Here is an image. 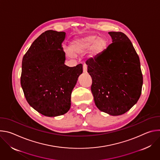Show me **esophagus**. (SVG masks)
<instances>
[{
    "label": "esophagus",
    "mask_w": 160,
    "mask_h": 160,
    "mask_svg": "<svg viewBox=\"0 0 160 160\" xmlns=\"http://www.w3.org/2000/svg\"><path fill=\"white\" fill-rule=\"evenodd\" d=\"M83 73L87 72V66L85 64L83 65Z\"/></svg>",
    "instance_id": "1"
}]
</instances>
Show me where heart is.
I'll return each mask as SVG.
<instances>
[{
    "mask_svg": "<svg viewBox=\"0 0 160 160\" xmlns=\"http://www.w3.org/2000/svg\"><path fill=\"white\" fill-rule=\"evenodd\" d=\"M107 45L108 40L106 38L98 37L96 35H89L73 40L70 51L67 52L70 56H72L83 54L89 51V56L94 58L104 52Z\"/></svg>",
    "mask_w": 160,
    "mask_h": 160,
    "instance_id": "1",
    "label": "heart"
}]
</instances>
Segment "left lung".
Segmentation results:
<instances>
[{
	"instance_id": "8db88e82",
	"label": "left lung",
	"mask_w": 160,
	"mask_h": 160,
	"mask_svg": "<svg viewBox=\"0 0 160 160\" xmlns=\"http://www.w3.org/2000/svg\"><path fill=\"white\" fill-rule=\"evenodd\" d=\"M112 42L104 52L86 61L92 77L91 91L98 108L110 115H121L138 101L143 77L139 57L122 32H110Z\"/></svg>"
}]
</instances>
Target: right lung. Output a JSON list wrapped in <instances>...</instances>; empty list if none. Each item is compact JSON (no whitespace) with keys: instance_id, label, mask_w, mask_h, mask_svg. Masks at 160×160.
<instances>
[{"instance_id":"add662e5","label":"right lung","mask_w":160,"mask_h":160,"mask_svg":"<svg viewBox=\"0 0 160 160\" xmlns=\"http://www.w3.org/2000/svg\"><path fill=\"white\" fill-rule=\"evenodd\" d=\"M66 33L48 30L31 45L22 61L21 85L25 98L42 115L54 117L66 113L82 64H64L62 43Z\"/></svg>"}]
</instances>
